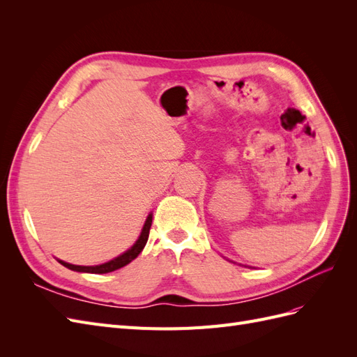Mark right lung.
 Listing matches in <instances>:
<instances>
[{"label":"right lung","mask_w":357,"mask_h":357,"mask_svg":"<svg viewBox=\"0 0 357 357\" xmlns=\"http://www.w3.org/2000/svg\"><path fill=\"white\" fill-rule=\"evenodd\" d=\"M150 226H152V214H149V218L144 223V228L142 231V235H139V238L137 240V243L129 248L128 252H125L123 255L117 256L116 259L110 262H105L102 265H95V266H80V265H71L67 262H62L59 261V264H62L63 266H67L68 269H73V271H77V273H91V274H105V273H112L116 271V269L122 268L125 265H128L131 261L142 253V250L144 248L147 240H149V232H150Z\"/></svg>","instance_id":"right-lung-1"}]
</instances>
